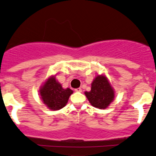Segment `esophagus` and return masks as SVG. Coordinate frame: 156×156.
<instances>
[{
    "instance_id": "obj_1",
    "label": "esophagus",
    "mask_w": 156,
    "mask_h": 156,
    "mask_svg": "<svg viewBox=\"0 0 156 156\" xmlns=\"http://www.w3.org/2000/svg\"><path fill=\"white\" fill-rule=\"evenodd\" d=\"M75 91H76V92H81V91H82V90H81V88L78 87V88L75 89Z\"/></svg>"
}]
</instances>
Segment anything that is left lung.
I'll return each mask as SVG.
<instances>
[{"label": "left lung", "instance_id": "1", "mask_svg": "<svg viewBox=\"0 0 156 156\" xmlns=\"http://www.w3.org/2000/svg\"><path fill=\"white\" fill-rule=\"evenodd\" d=\"M84 94L90 104L99 109L107 108L114 98L113 89L104 75L97 76L92 82L90 91Z\"/></svg>", "mask_w": 156, "mask_h": 156}]
</instances>
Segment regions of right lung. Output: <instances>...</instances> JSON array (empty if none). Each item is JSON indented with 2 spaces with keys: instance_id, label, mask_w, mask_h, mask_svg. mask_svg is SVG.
I'll list each match as a JSON object with an SVG mask.
<instances>
[{
  "instance_id": "obj_1",
  "label": "right lung",
  "mask_w": 156,
  "mask_h": 156,
  "mask_svg": "<svg viewBox=\"0 0 156 156\" xmlns=\"http://www.w3.org/2000/svg\"><path fill=\"white\" fill-rule=\"evenodd\" d=\"M43 103L50 110H57L64 107L70 95L73 93L70 88L63 89L55 77L48 78L40 90Z\"/></svg>"
}]
</instances>
